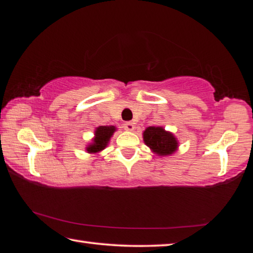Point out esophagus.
I'll use <instances>...</instances> for the list:
<instances>
[{"label": "esophagus", "instance_id": "34e87169", "mask_svg": "<svg viewBox=\"0 0 253 253\" xmlns=\"http://www.w3.org/2000/svg\"><path fill=\"white\" fill-rule=\"evenodd\" d=\"M124 128H125V129L128 130V131H132L135 129V125H134V123L128 122V123L124 124Z\"/></svg>", "mask_w": 253, "mask_h": 253}]
</instances>
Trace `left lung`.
I'll list each match as a JSON object with an SVG mask.
<instances>
[{"instance_id":"1","label":"left lung","mask_w":253,"mask_h":253,"mask_svg":"<svg viewBox=\"0 0 253 253\" xmlns=\"http://www.w3.org/2000/svg\"><path fill=\"white\" fill-rule=\"evenodd\" d=\"M144 143L158 156H168L178 147V142L172 132L166 131L163 127L151 126L143 132Z\"/></svg>"}]
</instances>
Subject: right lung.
Wrapping results in <instances>:
<instances>
[{"label":"right lung","mask_w":253,"mask_h":253,"mask_svg":"<svg viewBox=\"0 0 253 253\" xmlns=\"http://www.w3.org/2000/svg\"><path fill=\"white\" fill-rule=\"evenodd\" d=\"M116 131V127L115 126H99L96 128L95 130V137H93L92 143L89 144L87 146V152L90 154L99 153L107 147L111 136Z\"/></svg>","instance_id":"right-lung-1"}]
</instances>
